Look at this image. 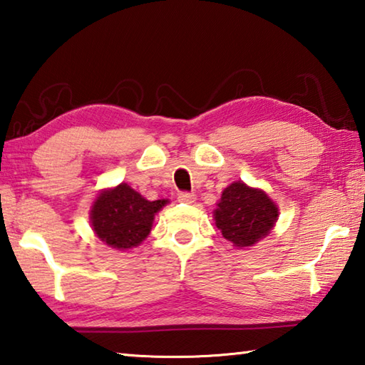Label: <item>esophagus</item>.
<instances>
[{"label": "esophagus", "mask_w": 365, "mask_h": 365, "mask_svg": "<svg viewBox=\"0 0 365 365\" xmlns=\"http://www.w3.org/2000/svg\"><path fill=\"white\" fill-rule=\"evenodd\" d=\"M177 197H178V201H180V202H187V205H191V202H195L196 195L190 193V191H180Z\"/></svg>", "instance_id": "obj_1"}]
</instances>
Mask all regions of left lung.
<instances>
[{"label":"left lung","mask_w":365,"mask_h":365,"mask_svg":"<svg viewBox=\"0 0 365 365\" xmlns=\"http://www.w3.org/2000/svg\"><path fill=\"white\" fill-rule=\"evenodd\" d=\"M279 209L261 190L235 182L222 193L215 209V225L233 246H252L274 227Z\"/></svg>","instance_id":"obj_1"}]
</instances>
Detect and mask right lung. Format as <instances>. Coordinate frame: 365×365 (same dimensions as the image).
Masks as SVG:
<instances>
[{"mask_svg": "<svg viewBox=\"0 0 365 365\" xmlns=\"http://www.w3.org/2000/svg\"><path fill=\"white\" fill-rule=\"evenodd\" d=\"M165 202L148 201L127 183H120L98 196L91 209V225L96 237L113 248H133L150 235L154 214Z\"/></svg>", "mask_w": 365, "mask_h": 365, "instance_id": "1", "label": "right lung"}]
</instances>
